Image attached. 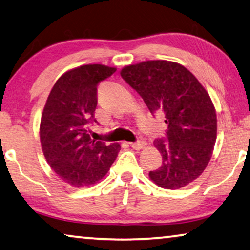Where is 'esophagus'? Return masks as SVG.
Listing matches in <instances>:
<instances>
[{"label": "esophagus", "mask_w": 250, "mask_h": 250, "mask_svg": "<svg viewBox=\"0 0 250 250\" xmlns=\"http://www.w3.org/2000/svg\"><path fill=\"white\" fill-rule=\"evenodd\" d=\"M147 143L146 141L141 140V141H137V143H130V146H131L133 149H136V150H140V149H143L146 147Z\"/></svg>", "instance_id": "1"}]
</instances>
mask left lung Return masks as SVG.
<instances>
[{"label":"left lung","mask_w":250,"mask_h":250,"mask_svg":"<svg viewBox=\"0 0 250 250\" xmlns=\"http://www.w3.org/2000/svg\"><path fill=\"white\" fill-rule=\"evenodd\" d=\"M120 74L149 111L163 114L168 125L167 140L154 141L163 164L149 178L167 189L192 183L206 169L217 140V113L207 89L175 62H141L125 66Z\"/></svg>","instance_id":"left-lung-1"}]
</instances>
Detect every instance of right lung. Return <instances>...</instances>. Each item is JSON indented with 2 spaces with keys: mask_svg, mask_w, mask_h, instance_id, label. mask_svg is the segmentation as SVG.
Listing matches in <instances>:
<instances>
[{
  "mask_svg": "<svg viewBox=\"0 0 250 250\" xmlns=\"http://www.w3.org/2000/svg\"><path fill=\"white\" fill-rule=\"evenodd\" d=\"M117 70L101 64L67 70L51 88L40 120V143L47 163L65 183L84 188L105 176L121 146L92 139L98 84Z\"/></svg>",
  "mask_w": 250,
  "mask_h": 250,
  "instance_id": "add662e5",
  "label": "right lung"
}]
</instances>
